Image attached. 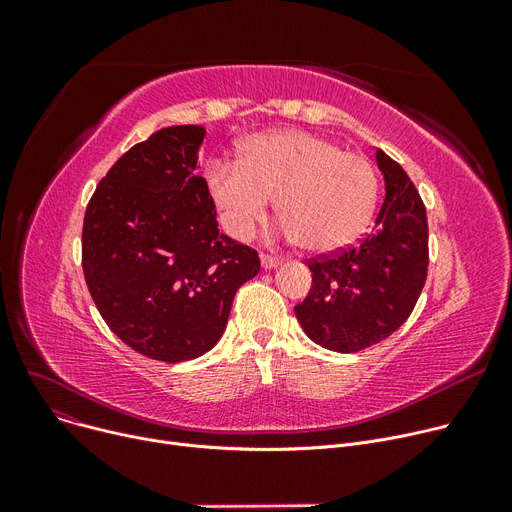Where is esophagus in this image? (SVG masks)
Returning <instances> with one entry per match:
<instances>
[{
    "instance_id": "1",
    "label": "esophagus",
    "mask_w": 512,
    "mask_h": 512,
    "mask_svg": "<svg viewBox=\"0 0 512 512\" xmlns=\"http://www.w3.org/2000/svg\"><path fill=\"white\" fill-rule=\"evenodd\" d=\"M261 265L265 270H274V267L280 265V257H272V255H261Z\"/></svg>"
}]
</instances>
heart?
Masks as SVG:
<instances>
[{
	"instance_id": "b5f03b06",
	"label": "heart",
	"mask_w": 512,
	"mask_h": 512,
	"mask_svg": "<svg viewBox=\"0 0 512 512\" xmlns=\"http://www.w3.org/2000/svg\"><path fill=\"white\" fill-rule=\"evenodd\" d=\"M228 230L247 238L276 197L278 218L307 253H334L367 226L378 201V174L359 153L305 130H267L240 145L236 164L207 172Z\"/></svg>"
}]
</instances>
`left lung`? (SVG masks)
Here are the masks:
<instances>
[{"mask_svg":"<svg viewBox=\"0 0 512 512\" xmlns=\"http://www.w3.org/2000/svg\"><path fill=\"white\" fill-rule=\"evenodd\" d=\"M375 159L386 197L373 230L355 247L307 259L311 290L294 307L305 334L336 353H357L394 334L427 278V213L415 184L382 149Z\"/></svg>","mask_w":512,"mask_h":512,"instance_id":"1","label":"left lung"}]
</instances>
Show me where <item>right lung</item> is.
Returning <instances> with one entry per match:
<instances>
[{
	"label": "right lung",
	"mask_w": 512,
	"mask_h": 512,
	"mask_svg": "<svg viewBox=\"0 0 512 512\" xmlns=\"http://www.w3.org/2000/svg\"><path fill=\"white\" fill-rule=\"evenodd\" d=\"M201 126H168L130 147L85 211L83 272L110 330L164 363L205 355L222 338L236 290L259 255L220 234L197 155Z\"/></svg>",
	"instance_id": "obj_1"
}]
</instances>
